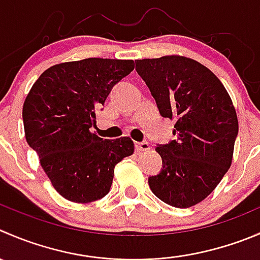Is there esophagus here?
<instances>
[{
	"label": "esophagus",
	"mask_w": 260,
	"mask_h": 260,
	"mask_svg": "<svg viewBox=\"0 0 260 260\" xmlns=\"http://www.w3.org/2000/svg\"><path fill=\"white\" fill-rule=\"evenodd\" d=\"M135 147H136V151H137V152H142V151H148L151 148L150 145H148V142H136Z\"/></svg>",
	"instance_id": "obj_1"
}]
</instances>
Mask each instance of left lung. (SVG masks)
Returning a JSON list of instances; mask_svg holds the SVG:
<instances>
[{
    "label": "left lung",
    "mask_w": 260,
    "mask_h": 260,
    "mask_svg": "<svg viewBox=\"0 0 260 260\" xmlns=\"http://www.w3.org/2000/svg\"><path fill=\"white\" fill-rule=\"evenodd\" d=\"M160 114L175 119L176 140L155 148L162 169L148 178L158 200L176 208L198 205L218 185L233 162L239 132L228 90L202 63L183 55L136 60Z\"/></svg>",
    "instance_id": "left-lung-1"
}]
</instances>
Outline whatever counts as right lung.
Listing matches in <instances>:
<instances>
[{
  "label": "right lung",
  "mask_w": 260,
  "mask_h": 260,
  "mask_svg": "<svg viewBox=\"0 0 260 260\" xmlns=\"http://www.w3.org/2000/svg\"><path fill=\"white\" fill-rule=\"evenodd\" d=\"M133 70L132 59L63 62L45 70L30 89L22 107L25 138L67 201L90 203L107 196L115 165L135 152L129 137L104 140L90 129L96 108Z\"/></svg>",
  "instance_id": "obj_1"
}]
</instances>
